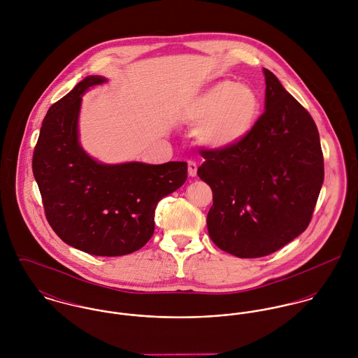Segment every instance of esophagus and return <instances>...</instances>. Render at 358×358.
I'll return each instance as SVG.
<instances>
[{"label":"esophagus","mask_w":358,"mask_h":358,"mask_svg":"<svg viewBox=\"0 0 358 358\" xmlns=\"http://www.w3.org/2000/svg\"><path fill=\"white\" fill-rule=\"evenodd\" d=\"M187 165H189V169H187L189 176H192V178L197 176V164L194 161H189Z\"/></svg>","instance_id":"esophagus-1"}]
</instances>
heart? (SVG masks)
I'll use <instances>...</instances> for the list:
<instances>
[{
  "label": "heart",
  "instance_id": "b5f03b06",
  "mask_svg": "<svg viewBox=\"0 0 358 358\" xmlns=\"http://www.w3.org/2000/svg\"><path fill=\"white\" fill-rule=\"evenodd\" d=\"M260 101L254 88L220 80L204 88L185 106L189 122H199L197 142L210 150H229L244 142L255 128Z\"/></svg>",
  "mask_w": 358,
  "mask_h": 358
}]
</instances>
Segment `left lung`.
Segmentation results:
<instances>
[{"label":"left lung","instance_id":"1","mask_svg":"<svg viewBox=\"0 0 358 358\" xmlns=\"http://www.w3.org/2000/svg\"><path fill=\"white\" fill-rule=\"evenodd\" d=\"M264 114L238 146L204 152L199 176L212 189L210 240L238 257L270 255L306 230L324 182L317 127L263 69Z\"/></svg>","mask_w":358,"mask_h":358}]
</instances>
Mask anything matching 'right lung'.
<instances>
[{"label":"right lung","mask_w":358,"mask_h":358,"mask_svg":"<svg viewBox=\"0 0 358 358\" xmlns=\"http://www.w3.org/2000/svg\"><path fill=\"white\" fill-rule=\"evenodd\" d=\"M107 83L88 76L52 104L33 155V173L53 231L70 247L95 256L141 250L153 236L158 203L187 178V162L104 164L80 142L83 95Z\"/></svg>","instance_id":"add662e5"}]
</instances>
